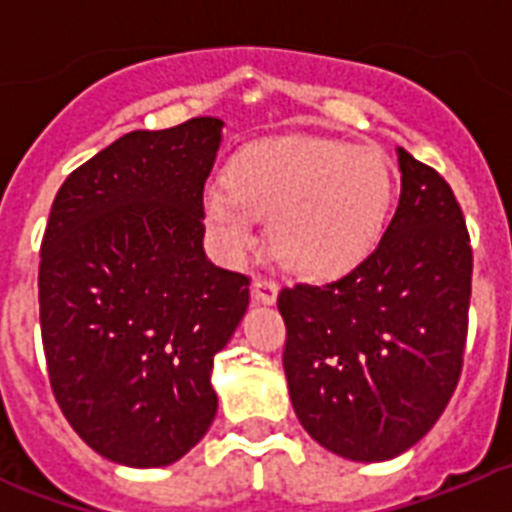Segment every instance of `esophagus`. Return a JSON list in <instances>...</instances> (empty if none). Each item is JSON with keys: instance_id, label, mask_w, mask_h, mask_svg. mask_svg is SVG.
I'll return each mask as SVG.
<instances>
[{"instance_id": "1", "label": "esophagus", "mask_w": 512, "mask_h": 512, "mask_svg": "<svg viewBox=\"0 0 512 512\" xmlns=\"http://www.w3.org/2000/svg\"><path fill=\"white\" fill-rule=\"evenodd\" d=\"M279 295L277 282H271V279H253L251 284V297L253 302H261V305H274Z\"/></svg>"}]
</instances>
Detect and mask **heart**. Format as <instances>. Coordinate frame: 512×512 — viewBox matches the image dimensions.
<instances>
[{"instance_id": "obj_1", "label": "heart", "mask_w": 512, "mask_h": 512, "mask_svg": "<svg viewBox=\"0 0 512 512\" xmlns=\"http://www.w3.org/2000/svg\"><path fill=\"white\" fill-rule=\"evenodd\" d=\"M228 184L205 192V217L228 259L259 241V217L271 215V246L305 277H341L366 259L382 235L392 202V171L374 146L287 135L243 148Z\"/></svg>"}]
</instances>
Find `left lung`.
Listing matches in <instances>:
<instances>
[{
	"instance_id": "8db88e82",
	"label": "left lung",
	"mask_w": 512,
	"mask_h": 512,
	"mask_svg": "<svg viewBox=\"0 0 512 512\" xmlns=\"http://www.w3.org/2000/svg\"><path fill=\"white\" fill-rule=\"evenodd\" d=\"M390 225L338 282L282 289L284 374L302 428L351 461L413 449L459 382L472 295V248L454 192L397 148Z\"/></svg>"
}]
</instances>
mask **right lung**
Returning <instances> with one entry per match:
<instances>
[{"label":"right lung","instance_id":"right-lung-1","mask_svg":"<svg viewBox=\"0 0 512 512\" xmlns=\"http://www.w3.org/2000/svg\"><path fill=\"white\" fill-rule=\"evenodd\" d=\"M223 128L133 130L53 200L38 277L48 377L81 441L122 467H169L215 420L212 361L248 307V277L202 246Z\"/></svg>","mask_w":512,"mask_h":512}]
</instances>
